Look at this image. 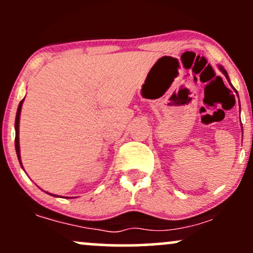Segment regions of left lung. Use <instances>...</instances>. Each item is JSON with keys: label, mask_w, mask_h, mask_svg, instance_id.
Wrapping results in <instances>:
<instances>
[{"label": "left lung", "mask_w": 253, "mask_h": 253, "mask_svg": "<svg viewBox=\"0 0 253 253\" xmlns=\"http://www.w3.org/2000/svg\"><path fill=\"white\" fill-rule=\"evenodd\" d=\"M220 70H221V71H222V74H223V75H225V76H226V78H227V80H228V76H227V72H226V70H225V69H223V68H222V66H220Z\"/></svg>", "instance_id": "8db88e82"}]
</instances>
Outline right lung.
Here are the masks:
<instances>
[{
  "label": "right lung",
  "mask_w": 253,
  "mask_h": 253,
  "mask_svg": "<svg viewBox=\"0 0 253 253\" xmlns=\"http://www.w3.org/2000/svg\"><path fill=\"white\" fill-rule=\"evenodd\" d=\"M22 102L24 100L21 101L19 104V108H17V113H16V118H15V150H16V155L17 158L20 161V146H19V121H20V113H21V107H22ZM21 163V161H20ZM22 167V164H21Z\"/></svg>",
  "instance_id": "obj_1"
}]
</instances>
